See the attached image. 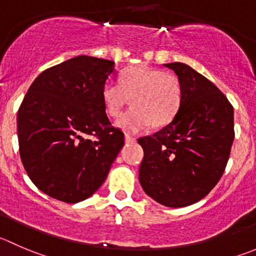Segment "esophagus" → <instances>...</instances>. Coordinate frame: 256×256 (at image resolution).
I'll list each match as a JSON object with an SVG mask.
<instances>
[{"label": "esophagus", "instance_id": "esophagus-1", "mask_svg": "<svg viewBox=\"0 0 256 256\" xmlns=\"http://www.w3.org/2000/svg\"><path fill=\"white\" fill-rule=\"evenodd\" d=\"M136 141L135 138H132V136H130L128 134H126L125 135V142L126 144H134Z\"/></svg>", "mask_w": 256, "mask_h": 256}]
</instances>
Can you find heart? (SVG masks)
I'll list each match as a JSON object with an SVG mask.
<instances>
[{
    "label": "heart",
    "mask_w": 256,
    "mask_h": 256,
    "mask_svg": "<svg viewBox=\"0 0 256 256\" xmlns=\"http://www.w3.org/2000/svg\"><path fill=\"white\" fill-rule=\"evenodd\" d=\"M131 108L116 125L126 132H140L151 124L161 128L174 120L182 101V88L178 76L148 66H134L121 75L120 85L106 82L102 101L110 116L116 118L130 102Z\"/></svg>",
    "instance_id": "obj_1"
}]
</instances>
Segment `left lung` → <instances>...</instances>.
<instances>
[{"instance_id":"left-lung-1","label":"left lung","mask_w":256,"mask_h":256,"mask_svg":"<svg viewBox=\"0 0 256 256\" xmlns=\"http://www.w3.org/2000/svg\"><path fill=\"white\" fill-rule=\"evenodd\" d=\"M182 88L180 108L168 125L140 138L138 180L164 206L195 204L218 184L234 141V108L224 94L190 66L165 64Z\"/></svg>"}]
</instances>
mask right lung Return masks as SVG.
Masks as SVG:
<instances>
[{"label": "right lung", "instance_id": "1", "mask_svg": "<svg viewBox=\"0 0 256 256\" xmlns=\"http://www.w3.org/2000/svg\"><path fill=\"white\" fill-rule=\"evenodd\" d=\"M114 72L110 60L74 57L40 74L20 106L21 161L32 182L54 199L75 204L90 198L122 148L124 134L111 126L102 101Z\"/></svg>", "mask_w": 256, "mask_h": 256}]
</instances>
